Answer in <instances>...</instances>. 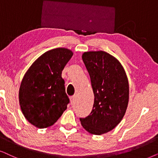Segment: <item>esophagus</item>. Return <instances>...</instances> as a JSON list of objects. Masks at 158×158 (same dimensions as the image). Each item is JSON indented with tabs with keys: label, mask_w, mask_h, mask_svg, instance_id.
<instances>
[{
	"label": "esophagus",
	"mask_w": 158,
	"mask_h": 158,
	"mask_svg": "<svg viewBox=\"0 0 158 158\" xmlns=\"http://www.w3.org/2000/svg\"><path fill=\"white\" fill-rule=\"evenodd\" d=\"M70 100H71V104H74V102L77 101V96H75V95L71 96L70 98Z\"/></svg>",
	"instance_id": "1"
}]
</instances>
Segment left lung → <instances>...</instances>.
Segmentation results:
<instances>
[{
    "instance_id": "1",
    "label": "left lung",
    "mask_w": 158,
    "mask_h": 158,
    "mask_svg": "<svg viewBox=\"0 0 158 158\" xmlns=\"http://www.w3.org/2000/svg\"><path fill=\"white\" fill-rule=\"evenodd\" d=\"M82 60L94 100L92 112L80 118L81 124L89 133L101 135L114 129L124 116L129 103V81L119 60L108 52H85Z\"/></svg>"
}]
</instances>
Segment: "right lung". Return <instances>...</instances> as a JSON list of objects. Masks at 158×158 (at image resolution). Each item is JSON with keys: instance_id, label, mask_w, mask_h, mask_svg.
<instances>
[{"instance_id": "right-lung-1", "label": "right lung", "mask_w": 158, "mask_h": 158, "mask_svg": "<svg viewBox=\"0 0 158 158\" xmlns=\"http://www.w3.org/2000/svg\"><path fill=\"white\" fill-rule=\"evenodd\" d=\"M73 54L64 48L48 50L23 77L19 92L21 110L27 121L39 129L53 125L67 108L69 99L61 73Z\"/></svg>"}]
</instances>
